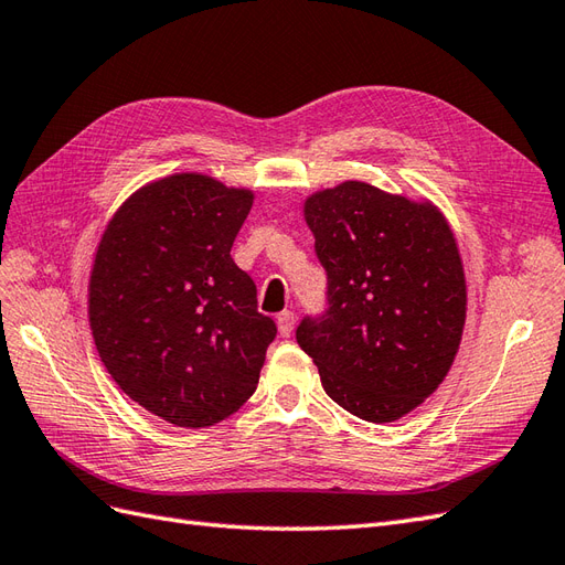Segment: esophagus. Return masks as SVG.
<instances>
[{
    "mask_svg": "<svg viewBox=\"0 0 565 565\" xmlns=\"http://www.w3.org/2000/svg\"><path fill=\"white\" fill-rule=\"evenodd\" d=\"M277 327L281 337H291V331L296 327V315L291 310H284L277 315Z\"/></svg>",
    "mask_w": 565,
    "mask_h": 565,
    "instance_id": "esophagus-1",
    "label": "esophagus"
}]
</instances>
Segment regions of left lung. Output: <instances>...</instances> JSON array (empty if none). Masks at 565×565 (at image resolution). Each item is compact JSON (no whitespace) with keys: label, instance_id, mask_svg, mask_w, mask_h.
I'll return each mask as SVG.
<instances>
[{"label":"left lung","instance_id":"1","mask_svg":"<svg viewBox=\"0 0 565 565\" xmlns=\"http://www.w3.org/2000/svg\"><path fill=\"white\" fill-rule=\"evenodd\" d=\"M327 310L296 339L331 401L394 423L437 392L466 324V274L454 231L431 202L343 181L306 200Z\"/></svg>","mask_w":565,"mask_h":565}]
</instances>
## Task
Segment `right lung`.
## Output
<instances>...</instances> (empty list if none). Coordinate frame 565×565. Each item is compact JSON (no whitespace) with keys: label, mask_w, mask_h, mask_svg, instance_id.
Instances as JSON below:
<instances>
[{"label":"right lung","mask_w":565,"mask_h":565,"mask_svg":"<svg viewBox=\"0 0 565 565\" xmlns=\"http://www.w3.org/2000/svg\"><path fill=\"white\" fill-rule=\"evenodd\" d=\"M253 191L205 173L142 185L111 216L88 286L90 329L111 380L177 427H210L253 396L271 317L231 257Z\"/></svg>","instance_id":"obj_1"}]
</instances>
